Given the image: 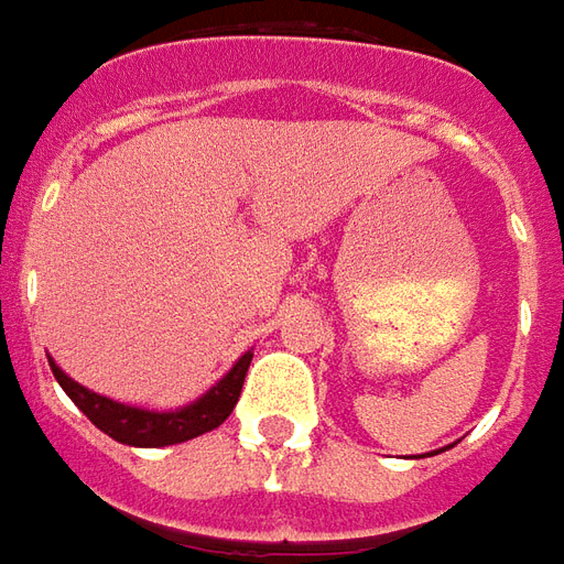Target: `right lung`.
Wrapping results in <instances>:
<instances>
[{
  "mask_svg": "<svg viewBox=\"0 0 564 564\" xmlns=\"http://www.w3.org/2000/svg\"><path fill=\"white\" fill-rule=\"evenodd\" d=\"M250 359H253V350H247L208 392L198 395L196 402L174 408V411H156V408H141V404L115 402L108 395L80 387L78 380H72L63 368L56 366L54 356H47L56 383L66 390L68 399L78 404L96 429H102L105 435L115 437L120 444H129V447L184 444L189 437L205 435L210 429L226 423V416L232 414V408L238 404Z\"/></svg>",
  "mask_w": 564,
  "mask_h": 564,
  "instance_id": "add662e5",
  "label": "right lung"
}]
</instances>
